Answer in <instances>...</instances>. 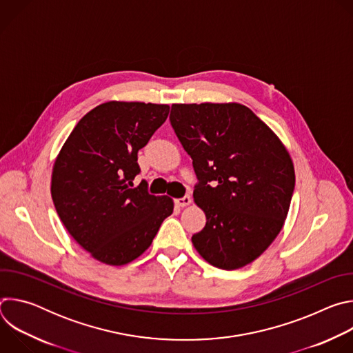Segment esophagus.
<instances>
[{"mask_svg": "<svg viewBox=\"0 0 353 353\" xmlns=\"http://www.w3.org/2000/svg\"><path fill=\"white\" fill-rule=\"evenodd\" d=\"M174 203H176V205H179V207H187V205L191 204V196H190V195H184L183 198L174 199Z\"/></svg>", "mask_w": 353, "mask_h": 353, "instance_id": "1", "label": "esophagus"}]
</instances>
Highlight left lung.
Here are the masks:
<instances>
[{
    "mask_svg": "<svg viewBox=\"0 0 353 353\" xmlns=\"http://www.w3.org/2000/svg\"><path fill=\"white\" fill-rule=\"evenodd\" d=\"M172 127L192 159L195 204L207 223L191 237L207 263L237 270L279 234L294 188V168L278 135L240 103L172 105Z\"/></svg>",
    "mask_w": 353,
    "mask_h": 353,
    "instance_id": "8db88e82",
    "label": "left lung"
}]
</instances>
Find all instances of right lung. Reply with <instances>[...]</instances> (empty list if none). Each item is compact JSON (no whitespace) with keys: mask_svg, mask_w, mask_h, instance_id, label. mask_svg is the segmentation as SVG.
<instances>
[{"mask_svg":"<svg viewBox=\"0 0 353 353\" xmlns=\"http://www.w3.org/2000/svg\"><path fill=\"white\" fill-rule=\"evenodd\" d=\"M169 105L106 102L75 125L52 173L56 211L74 240L97 261L124 265L152 244L173 214L168 195H152L139 173L138 150L166 121Z\"/></svg>","mask_w":353,"mask_h":353,"instance_id":"1","label":"right lung"}]
</instances>
